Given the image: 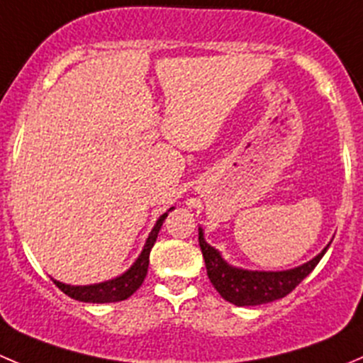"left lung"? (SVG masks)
Here are the masks:
<instances>
[{
    "label": "left lung",
    "mask_w": 363,
    "mask_h": 363,
    "mask_svg": "<svg viewBox=\"0 0 363 363\" xmlns=\"http://www.w3.org/2000/svg\"><path fill=\"white\" fill-rule=\"evenodd\" d=\"M199 242L206 260L207 277L221 298L238 307H255V305L271 303L287 296L305 277L312 273L330 245L321 253L301 266L282 271H252L245 267H235L221 257L214 246L203 239V230L199 227Z\"/></svg>",
    "instance_id": "left-lung-1"
}]
</instances>
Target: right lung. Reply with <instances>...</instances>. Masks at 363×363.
Segmentation results:
<instances>
[{
  "instance_id": "right-lung-1",
  "label": "right lung",
  "mask_w": 363,
  "mask_h": 363,
  "mask_svg": "<svg viewBox=\"0 0 363 363\" xmlns=\"http://www.w3.org/2000/svg\"><path fill=\"white\" fill-rule=\"evenodd\" d=\"M174 211V207L167 211L164 214H161L157 218L156 225L150 230L149 238H147L145 245H143L142 253L138 255V259L133 262V266L128 271H124L122 275H118L117 279L106 280V282L101 284H90V286H70V284H63L60 280L52 279V282L56 284L60 291L67 294V296L74 298L77 301H84V303H113V301H122L128 300L133 293L140 289V286L143 284L147 277V269H149V257L150 250H152L154 242H156L157 234L161 230V225H163L164 218L168 216V213Z\"/></svg>"
}]
</instances>
